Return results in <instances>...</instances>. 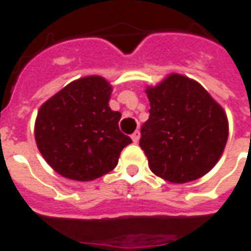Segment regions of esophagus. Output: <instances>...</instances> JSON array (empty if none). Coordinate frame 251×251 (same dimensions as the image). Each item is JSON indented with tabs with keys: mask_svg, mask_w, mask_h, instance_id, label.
Here are the masks:
<instances>
[{
	"mask_svg": "<svg viewBox=\"0 0 251 251\" xmlns=\"http://www.w3.org/2000/svg\"><path fill=\"white\" fill-rule=\"evenodd\" d=\"M131 138H132V142H134V143H138V142H139V139H140V132H139V131H135L134 134L131 135Z\"/></svg>",
	"mask_w": 251,
	"mask_h": 251,
	"instance_id": "1",
	"label": "esophagus"
}]
</instances>
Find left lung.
Segmentation results:
<instances>
[{"label":"left lung","mask_w":251,"mask_h":251,"mask_svg":"<svg viewBox=\"0 0 251 251\" xmlns=\"http://www.w3.org/2000/svg\"><path fill=\"white\" fill-rule=\"evenodd\" d=\"M150 117L139 146L152 173L173 184L200 178L218 163L228 138L225 109L200 83L169 74L147 86Z\"/></svg>","instance_id":"1"}]
</instances>
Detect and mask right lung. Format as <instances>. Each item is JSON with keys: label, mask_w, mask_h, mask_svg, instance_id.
Wrapping results in <instances>:
<instances>
[{"label": "right lung", "mask_w": 251, "mask_h": 251, "mask_svg": "<svg viewBox=\"0 0 251 251\" xmlns=\"http://www.w3.org/2000/svg\"><path fill=\"white\" fill-rule=\"evenodd\" d=\"M112 85L100 75L73 81L44 102L35 122L37 149L55 172L93 181L116 168L132 140L120 132L122 113L112 111Z\"/></svg>", "instance_id": "obj_1"}]
</instances>
